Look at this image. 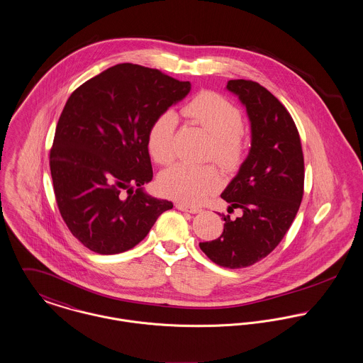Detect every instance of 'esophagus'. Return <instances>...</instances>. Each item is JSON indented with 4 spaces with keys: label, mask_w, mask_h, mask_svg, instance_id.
Wrapping results in <instances>:
<instances>
[{
    "label": "esophagus",
    "mask_w": 363,
    "mask_h": 363,
    "mask_svg": "<svg viewBox=\"0 0 363 363\" xmlns=\"http://www.w3.org/2000/svg\"><path fill=\"white\" fill-rule=\"evenodd\" d=\"M175 207H177L178 210H181V211L191 213V214H199V213L203 211L200 207H191V206H188V204H185V203H179V201L175 203Z\"/></svg>",
    "instance_id": "34e87169"
}]
</instances>
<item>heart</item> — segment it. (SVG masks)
Wrapping results in <instances>:
<instances>
[{"label":"heart","instance_id":"obj_1","mask_svg":"<svg viewBox=\"0 0 363 363\" xmlns=\"http://www.w3.org/2000/svg\"><path fill=\"white\" fill-rule=\"evenodd\" d=\"M182 113L211 135L208 159L232 171L240 167L247 152V142L242 130L239 108L214 91H201L191 99ZM177 117L172 112L159 114L150 124L146 135V147L150 157L162 166L174 159ZM221 175L211 166H192L177 163L159 178L163 194L185 204H199L221 188Z\"/></svg>","mask_w":363,"mask_h":363}]
</instances>
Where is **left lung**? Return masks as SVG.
Here are the masks:
<instances>
[{
	"label": "left lung",
	"instance_id": "1",
	"mask_svg": "<svg viewBox=\"0 0 363 363\" xmlns=\"http://www.w3.org/2000/svg\"><path fill=\"white\" fill-rule=\"evenodd\" d=\"M251 121V149L223 200L242 210L232 220L223 214V232L201 251L217 265L238 269L265 258L294 221L304 195V155L296 123L267 88L251 80H230Z\"/></svg>",
	"mask_w": 363,
	"mask_h": 363
}]
</instances>
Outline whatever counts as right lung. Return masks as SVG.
I'll return each mask as SVG.
<instances>
[{
    "mask_svg": "<svg viewBox=\"0 0 363 363\" xmlns=\"http://www.w3.org/2000/svg\"><path fill=\"white\" fill-rule=\"evenodd\" d=\"M189 91V82L157 69L120 63L69 96L56 124L50 167L59 213L86 249L130 250L172 208L171 201L140 188L153 178L146 135L152 121Z\"/></svg>",
    "mask_w": 363,
    "mask_h": 363,
    "instance_id": "right-lung-1",
    "label": "right lung"
}]
</instances>
